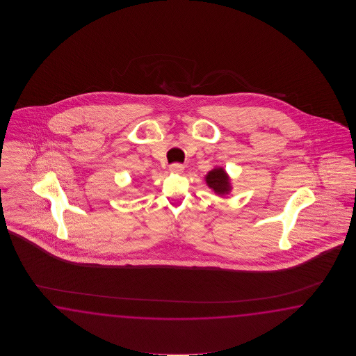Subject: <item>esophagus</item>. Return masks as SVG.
Returning a JSON list of instances; mask_svg holds the SVG:
<instances>
[{
  "label": "esophagus",
  "mask_w": 356,
  "mask_h": 356,
  "mask_svg": "<svg viewBox=\"0 0 356 356\" xmlns=\"http://www.w3.org/2000/svg\"><path fill=\"white\" fill-rule=\"evenodd\" d=\"M169 169H170V172H173V173H181V172L184 170V167H183L181 164H179V163H175V164H172V165L169 167Z\"/></svg>",
  "instance_id": "34e87169"
}]
</instances>
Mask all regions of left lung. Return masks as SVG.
<instances>
[{"label": "left lung", "instance_id": "8db88e82", "mask_svg": "<svg viewBox=\"0 0 356 356\" xmlns=\"http://www.w3.org/2000/svg\"><path fill=\"white\" fill-rule=\"evenodd\" d=\"M206 183L219 196L227 195L232 189L230 179L224 168H215L206 175Z\"/></svg>", "mask_w": 356, "mask_h": 356}]
</instances>
